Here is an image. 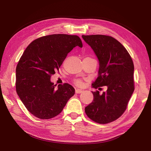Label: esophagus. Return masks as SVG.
Wrapping results in <instances>:
<instances>
[{
	"mask_svg": "<svg viewBox=\"0 0 151 151\" xmlns=\"http://www.w3.org/2000/svg\"><path fill=\"white\" fill-rule=\"evenodd\" d=\"M83 90H81V89H76V93H77V94H80V93H83Z\"/></svg>",
	"mask_w": 151,
	"mask_h": 151,
	"instance_id": "obj_1",
	"label": "esophagus"
}]
</instances>
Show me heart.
Wrapping results in <instances>:
<instances>
[{
  "instance_id": "obj_1",
  "label": "heart",
  "mask_w": 151,
  "mask_h": 151,
  "mask_svg": "<svg viewBox=\"0 0 151 151\" xmlns=\"http://www.w3.org/2000/svg\"><path fill=\"white\" fill-rule=\"evenodd\" d=\"M76 84L77 86H82L83 85V81H82L80 80V79L76 80Z\"/></svg>"
}]
</instances>
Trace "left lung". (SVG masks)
Returning <instances> with one entry per match:
<instances>
[{
  "mask_svg": "<svg viewBox=\"0 0 151 151\" xmlns=\"http://www.w3.org/2000/svg\"><path fill=\"white\" fill-rule=\"evenodd\" d=\"M99 60L98 77L92 88L106 86L107 91L99 94L92 91L93 101L85 108L93 121L105 124L118 119L124 113L134 91V65L126 48L109 36L83 35Z\"/></svg>",
  "mask_w": 151,
  "mask_h": 151,
  "instance_id": "1",
  "label": "left lung"
}]
</instances>
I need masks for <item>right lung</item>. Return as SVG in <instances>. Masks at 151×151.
<instances>
[{
	"label": "right lung",
	"mask_w": 151,
	"mask_h": 151,
	"mask_svg": "<svg viewBox=\"0 0 151 151\" xmlns=\"http://www.w3.org/2000/svg\"><path fill=\"white\" fill-rule=\"evenodd\" d=\"M83 47L78 36L55 34L42 36L26 48L16 67V89L27 109L40 119L60 114L75 89L67 83L54 85L51 76L58 71L67 54Z\"/></svg>",
	"instance_id": "right-lung-1"
}]
</instances>
